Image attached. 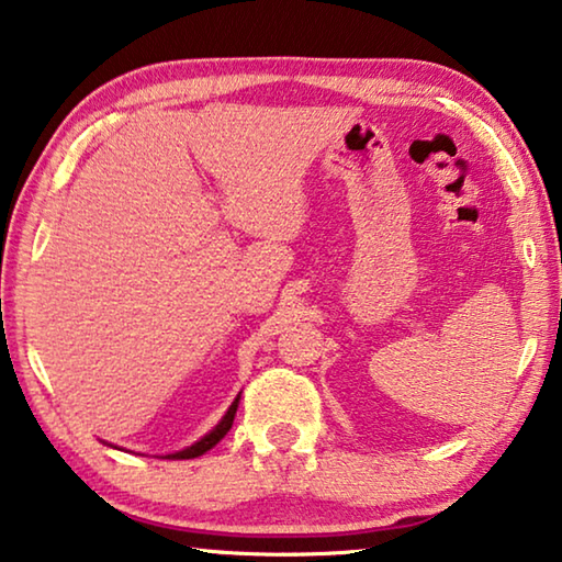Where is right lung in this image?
Here are the masks:
<instances>
[{"label":"right lung","instance_id":"1","mask_svg":"<svg viewBox=\"0 0 562 562\" xmlns=\"http://www.w3.org/2000/svg\"><path fill=\"white\" fill-rule=\"evenodd\" d=\"M237 403H239V397L235 400L233 405H229V409H227V415L222 417V423L215 427V430H212L210 435H204V438L200 440V442H194L192 448H187V450H180V452H175V456H167V458H175V460H190V458H200V456H204V452L207 450H212L215 448V445L225 438V435L229 432V427H233V420H235V413H237Z\"/></svg>","mask_w":562,"mask_h":562}]
</instances>
